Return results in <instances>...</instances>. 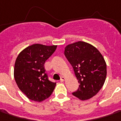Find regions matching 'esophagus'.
Masks as SVG:
<instances>
[{
	"instance_id": "obj_1",
	"label": "esophagus",
	"mask_w": 121,
	"mask_h": 121,
	"mask_svg": "<svg viewBox=\"0 0 121 121\" xmlns=\"http://www.w3.org/2000/svg\"><path fill=\"white\" fill-rule=\"evenodd\" d=\"M65 79V78L64 77V76H61V79H60V82H62L64 81Z\"/></svg>"
}]
</instances>
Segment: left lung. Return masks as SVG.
Masks as SVG:
<instances>
[{
    "label": "left lung",
    "instance_id": "left-lung-1",
    "mask_svg": "<svg viewBox=\"0 0 121 121\" xmlns=\"http://www.w3.org/2000/svg\"><path fill=\"white\" fill-rule=\"evenodd\" d=\"M64 54L80 84L72 94L82 100L95 96L102 88L106 77V64L102 54L93 45L84 41L68 45Z\"/></svg>",
    "mask_w": 121,
    "mask_h": 121
}]
</instances>
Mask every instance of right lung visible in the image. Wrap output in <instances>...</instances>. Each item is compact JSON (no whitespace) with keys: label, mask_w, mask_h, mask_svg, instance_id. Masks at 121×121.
<instances>
[{"label":"right lung","mask_w":121,"mask_h":121,"mask_svg":"<svg viewBox=\"0 0 121 121\" xmlns=\"http://www.w3.org/2000/svg\"><path fill=\"white\" fill-rule=\"evenodd\" d=\"M56 48L57 45L33 44L24 49L17 57L14 68L15 82L29 99L41 102L52 94L56 83L49 80L44 64Z\"/></svg>","instance_id":"add662e5"}]
</instances>
